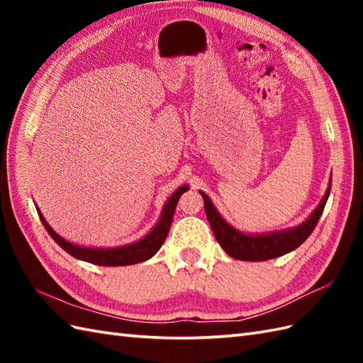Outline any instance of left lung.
I'll return each mask as SVG.
<instances>
[{"label":"left lung","mask_w":363,"mask_h":363,"mask_svg":"<svg viewBox=\"0 0 363 363\" xmlns=\"http://www.w3.org/2000/svg\"><path fill=\"white\" fill-rule=\"evenodd\" d=\"M329 194L330 184L325 198L321 199L317 209L313 211V213L303 223V225L289 230H282V233L246 235L243 233H238L233 226H229L228 223L221 218V215L217 212V209H215L209 196L201 191L207 220H209L213 235L217 238L221 248L225 250L230 257L250 262H262L279 257L293 250H296L299 245H303L307 240V237L313 233L315 226H317L321 213L325 211Z\"/></svg>","instance_id":"8db88e82"}]
</instances>
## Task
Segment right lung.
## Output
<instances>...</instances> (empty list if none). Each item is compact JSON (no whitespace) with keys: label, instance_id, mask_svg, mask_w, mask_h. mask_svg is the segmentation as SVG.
<instances>
[{"label":"right lung","instance_id":"obj_1","mask_svg":"<svg viewBox=\"0 0 363 363\" xmlns=\"http://www.w3.org/2000/svg\"><path fill=\"white\" fill-rule=\"evenodd\" d=\"M187 190H189L187 186H182L181 189H177L174 191L173 196L168 199L165 207H164L160 221L157 223L156 228H154L148 235L143 237L142 240H138L133 245L120 246V248H112V250H96V248L91 250V248H82V246L73 245L70 242L64 240L62 237H59L56 233H54L51 226L42 217L40 212H38V217H40V221L43 223L45 229L48 230V234L51 235L52 240L56 242L64 251L72 254L73 257L90 262V264H94V265H101V267L133 265V264H138V262H143L146 259L152 257L154 254L160 250V246L164 245L165 238L168 235L169 228H172L176 204H177V201H179L181 195Z\"/></svg>","mask_w":363,"mask_h":363}]
</instances>
